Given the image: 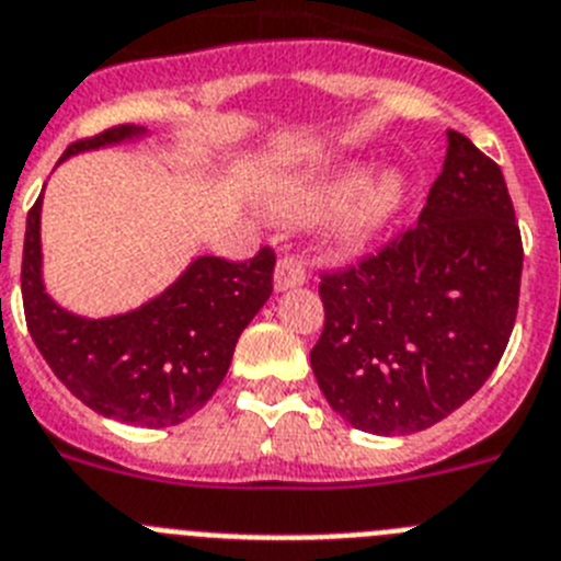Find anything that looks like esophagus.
<instances>
[{
    "instance_id": "1",
    "label": "esophagus",
    "mask_w": 561,
    "mask_h": 561,
    "mask_svg": "<svg viewBox=\"0 0 561 561\" xmlns=\"http://www.w3.org/2000/svg\"><path fill=\"white\" fill-rule=\"evenodd\" d=\"M308 282V271L301 267V262L296 260H282L274 271V290L276 294H285L290 287H301Z\"/></svg>"
}]
</instances>
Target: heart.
I'll list each match as a JSON object with an SVG mask.
<instances>
[{"instance_id": "b5f03b06", "label": "heart", "mask_w": 561, "mask_h": 561, "mask_svg": "<svg viewBox=\"0 0 561 561\" xmlns=\"http://www.w3.org/2000/svg\"><path fill=\"white\" fill-rule=\"evenodd\" d=\"M407 197L409 178L398 165L373 174L367 160H344L282 183L271 208L285 220H308L333 207L324 222V242L341 253H353L378 240L396 222Z\"/></svg>"}]
</instances>
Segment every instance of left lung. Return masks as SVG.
Segmentation results:
<instances>
[{
    "label": "left lung",
    "instance_id": "obj_1",
    "mask_svg": "<svg viewBox=\"0 0 561 561\" xmlns=\"http://www.w3.org/2000/svg\"><path fill=\"white\" fill-rule=\"evenodd\" d=\"M523 240L500 165L446 133L443 172L407 233L321 276L324 330L310 367L350 426L415 435L483 387L511 339Z\"/></svg>",
    "mask_w": 561,
    "mask_h": 561
}]
</instances>
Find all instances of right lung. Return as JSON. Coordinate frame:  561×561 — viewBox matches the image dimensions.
I'll use <instances>...</instances> for the list:
<instances>
[{"label": "right lung", "instance_id": "add662e5", "mask_svg": "<svg viewBox=\"0 0 561 561\" xmlns=\"http://www.w3.org/2000/svg\"><path fill=\"white\" fill-rule=\"evenodd\" d=\"M144 126H115L78 140L58 163L106 146L149 138ZM42 199L27 214L22 253L24 319L38 353L81 403L118 423L146 428L188 421L226 378L242 330L274 285V253L251 262L192 256L158 296L112 316H81L58 305L45 285Z\"/></svg>", "mask_w": 561, "mask_h": 561}]
</instances>
